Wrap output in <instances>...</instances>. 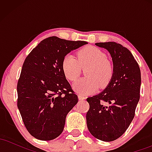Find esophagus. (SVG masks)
<instances>
[{
  "mask_svg": "<svg viewBox=\"0 0 152 152\" xmlns=\"http://www.w3.org/2000/svg\"><path fill=\"white\" fill-rule=\"evenodd\" d=\"M78 99H79V100H83V99H86V97H85L84 96L81 95V94H78Z\"/></svg>",
  "mask_w": 152,
  "mask_h": 152,
  "instance_id": "34e87169",
  "label": "esophagus"
}]
</instances>
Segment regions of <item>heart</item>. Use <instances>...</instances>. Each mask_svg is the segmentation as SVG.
<instances>
[{"label": "heart", "instance_id": "b5f03b06", "mask_svg": "<svg viewBox=\"0 0 152 152\" xmlns=\"http://www.w3.org/2000/svg\"><path fill=\"white\" fill-rule=\"evenodd\" d=\"M103 50L94 46H86L77 52V59L74 56L66 55L62 61V69L65 76L70 81H75L85 71L86 77L75 82L73 88L81 95H88L98 88H105L111 81L114 68Z\"/></svg>", "mask_w": 152, "mask_h": 152}]
</instances>
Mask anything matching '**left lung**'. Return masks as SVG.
<instances>
[{"mask_svg":"<svg viewBox=\"0 0 152 152\" xmlns=\"http://www.w3.org/2000/svg\"><path fill=\"white\" fill-rule=\"evenodd\" d=\"M95 44L109 52L114 75L102 92L87 98L90 106L86 114L87 127L96 139L112 142L126 132L134 117L140 98V69L130 50L119 43Z\"/></svg>","mask_w":152,"mask_h":152,"instance_id":"obj_1","label":"left lung"}]
</instances>
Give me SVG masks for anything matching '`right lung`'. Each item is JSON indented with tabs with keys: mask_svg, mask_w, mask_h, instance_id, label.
<instances>
[{
	"mask_svg": "<svg viewBox=\"0 0 152 152\" xmlns=\"http://www.w3.org/2000/svg\"><path fill=\"white\" fill-rule=\"evenodd\" d=\"M87 42L56 36L43 40L28 55L17 84V105L28 132L43 141L58 137L78 96L66 79L62 61Z\"/></svg>",
	"mask_w": 152,
	"mask_h": 152,
	"instance_id": "add662e5",
	"label": "right lung"
}]
</instances>
